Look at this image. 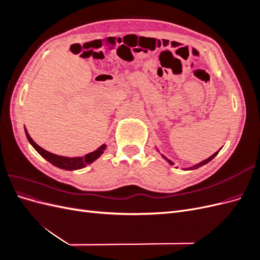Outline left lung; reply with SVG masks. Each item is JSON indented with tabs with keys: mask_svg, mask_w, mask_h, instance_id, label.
<instances>
[{
	"mask_svg": "<svg viewBox=\"0 0 260 260\" xmlns=\"http://www.w3.org/2000/svg\"><path fill=\"white\" fill-rule=\"evenodd\" d=\"M218 153H219V151H218V152H216L215 154H212V155H211L210 157H208V158H207V159H205V160H203V161H201V162H200V164H198V165H194V166H193V167H190V168H185L184 170H193V169H198V168H200V167L204 166V165H206L207 162H209V161H210V160H211L212 158H215V157L217 156V154H218ZM161 156H162V158H164V159H166V160H167V161H168V162H169L170 165H175V164H174V162H172L171 160H169V159L167 158V157H166V156H164V155H161ZM177 168H178V167H177Z\"/></svg>",
	"mask_w": 260,
	"mask_h": 260,
	"instance_id": "1",
	"label": "left lung"
}]
</instances>
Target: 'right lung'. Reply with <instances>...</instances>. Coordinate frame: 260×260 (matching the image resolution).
Returning a JSON list of instances; mask_svg holds the SVG:
<instances>
[{
  "mask_svg": "<svg viewBox=\"0 0 260 260\" xmlns=\"http://www.w3.org/2000/svg\"><path fill=\"white\" fill-rule=\"evenodd\" d=\"M25 133L26 137L29 141V143L35 147L36 151L40 154L43 158H45L49 162H51L54 166H56L60 169H65V170H77V169H81L83 167H85L86 165H89L91 162H93L95 159H98L99 157L104 153L106 145L103 144L102 146H100L96 151H94L92 153L86 154L83 157H65V156H59V155H55L52 154L48 151H45L41 146H39L35 141L31 139V137L29 136V133L27 131V129L25 128Z\"/></svg>",
  "mask_w": 260,
  "mask_h": 260,
  "instance_id": "right-lung-1",
  "label": "right lung"
}]
</instances>
